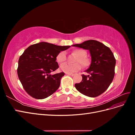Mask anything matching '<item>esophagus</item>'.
<instances>
[{
    "instance_id": "esophagus-1",
    "label": "esophagus",
    "mask_w": 135,
    "mask_h": 135,
    "mask_svg": "<svg viewBox=\"0 0 135 135\" xmlns=\"http://www.w3.org/2000/svg\"><path fill=\"white\" fill-rule=\"evenodd\" d=\"M66 74H67L69 76H73L74 75V74H72V73H66Z\"/></svg>"
}]
</instances>
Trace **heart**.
<instances>
[{"label":"heart","instance_id":"heart-1","mask_svg":"<svg viewBox=\"0 0 135 135\" xmlns=\"http://www.w3.org/2000/svg\"><path fill=\"white\" fill-rule=\"evenodd\" d=\"M73 54L77 57L74 61L75 64L70 65L68 64H64L61 65V70L66 73H73L79 71L81 69V66L83 68H87L91 64V61L86 56L87 53L82 49H75L73 51ZM66 54L64 51L59 53L56 56V61L59 64H63L66 60Z\"/></svg>","mask_w":135,"mask_h":135}]
</instances>
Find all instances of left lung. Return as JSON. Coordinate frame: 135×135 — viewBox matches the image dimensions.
I'll return each instance as SVG.
<instances>
[{
	"mask_svg": "<svg viewBox=\"0 0 135 135\" xmlns=\"http://www.w3.org/2000/svg\"><path fill=\"white\" fill-rule=\"evenodd\" d=\"M89 50L91 56L90 66L85 70L89 75L82 76V80L75 87L80 93L91 97L103 93L109 87L115 74L116 60L110 49L95 40L73 45Z\"/></svg>",
	"mask_w": 135,
	"mask_h": 135,
	"instance_id": "1",
	"label": "left lung"
}]
</instances>
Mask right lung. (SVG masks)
Masks as SVG:
<instances>
[{
  "label": "right lung",
  "mask_w": 135,
  "mask_h": 135,
  "mask_svg": "<svg viewBox=\"0 0 135 135\" xmlns=\"http://www.w3.org/2000/svg\"><path fill=\"white\" fill-rule=\"evenodd\" d=\"M70 46H59L46 42L31 45L18 60L17 74L23 88L32 97L43 99L59 88L64 72L51 75L59 67L56 57Z\"/></svg>",
  "instance_id": "add662e5"
}]
</instances>
